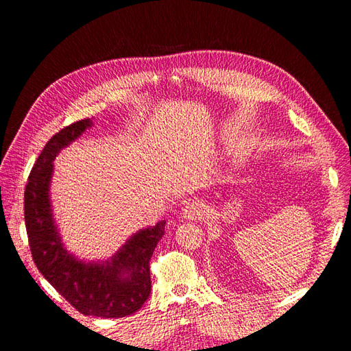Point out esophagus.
<instances>
[{"label":"esophagus","mask_w":351,"mask_h":351,"mask_svg":"<svg viewBox=\"0 0 351 351\" xmlns=\"http://www.w3.org/2000/svg\"><path fill=\"white\" fill-rule=\"evenodd\" d=\"M205 209H206L205 205L202 204L200 200L195 199L192 202H189V204L183 208V210H182L183 212V218H186L189 221H196V219L204 217Z\"/></svg>","instance_id":"34e87169"}]
</instances>
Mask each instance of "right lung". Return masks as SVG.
I'll list each match as a JSON object with an SVG mask.
<instances>
[{
    "instance_id": "right-lung-1",
    "label": "right lung",
    "mask_w": 351,
    "mask_h": 351,
    "mask_svg": "<svg viewBox=\"0 0 351 351\" xmlns=\"http://www.w3.org/2000/svg\"><path fill=\"white\" fill-rule=\"evenodd\" d=\"M92 125V119H84L64 127L40 152L25 189L26 231L39 272L74 309L88 316L123 317L139 311L149 297V261L165 221L134 232L107 261H82L64 247L49 197L54 159Z\"/></svg>"
}]
</instances>
